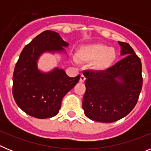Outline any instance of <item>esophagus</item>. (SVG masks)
Here are the masks:
<instances>
[{
	"label": "esophagus",
	"instance_id": "1",
	"mask_svg": "<svg viewBox=\"0 0 151 151\" xmlns=\"http://www.w3.org/2000/svg\"><path fill=\"white\" fill-rule=\"evenodd\" d=\"M85 77L83 75H81V76H80V78H79V82L83 83V82H85Z\"/></svg>",
	"mask_w": 151,
	"mask_h": 151
}]
</instances>
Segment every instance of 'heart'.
Wrapping results in <instances>:
<instances>
[{
  "instance_id": "obj_1",
  "label": "heart",
  "mask_w": 151,
  "mask_h": 151,
  "mask_svg": "<svg viewBox=\"0 0 151 151\" xmlns=\"http://www.w3.org/2000/svg\"><path fill=\"white\" fill-rule=\"evenodd\" d=\"M118 52L113 47L95 43L81 45L76 51L74 61L91 63V68L97 72L106 71L115 64Z\"/></svg>"
}]
</instances>
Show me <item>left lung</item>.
<instances>
[{
  "label": "left lung",
  "instance_id": "left-lung-1",
  "mask_svg": "<svg viewBox=\"0 0 151 151\" xmlns=\"http://www.w3.org/2000/svg\"><path fill=\"white\" fill-rule=\"evenodd\" d=\"M125 56L106 71H85L82 108L91 120L113 122L127 116L137 104L142 88L141 62L128 43L119 41Z\"/></svg>",
  "mask_w": 151,
  "mask_h": 151
}]
</instances>
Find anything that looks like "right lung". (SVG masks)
Segmentation results:
<instances>
[{
    "mask_svg": "<svg viewBox=\"0 0 151 151\" xmlns=\"http://www.w3.org/2000/svg\"><path fill=\"white\" fill-rule=\"evenodd\" d=\"M69 43L59 33L47 30L37 35L21 52L13 76V95L17 104L28 115L50 118L59 113L63 97L78 83L80 75L71 78L55 67L42 72L38 61L45 53L66 54Z\"/></svg>",
    "mask_w": 151,
    "mask_h": 151,
    "instance_id": "add662e5",
    "label": "right lung"
}]
</instances>
